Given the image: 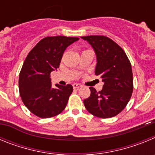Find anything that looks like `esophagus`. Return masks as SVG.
I'll return each instance as SVG.
<instances>
[{"instance_id":"34e87169","label":"esophagus","mask_w":155,"mask_h":155,"mask_svg":"<svg viewBox=\"0 0 155 155\" xmlns=\"http://www.w3.org/2000/svg\"><path fill=\"white\" fill-rule=\"evenodd\" d=\"M81 87H82L81 84H77V83H74V84H73V87H74V88H77V89H78V88H80Z\"/></svg>"}]
</instances>
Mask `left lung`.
Returning a JSON list of instances; mask_svg holds the SVG:
<instances>
[{
    "mask_svg": "<svg viewBox=\"0 0 155 155\" xmlns=\"http://www.w3.org/2000/svg\"><path fill=\"white\" fill-rule=\"evenodd\" d=\"M89 42L97 57L94 73L104 82L97 91L90 87L91 94L84 100L86 109L99 118H111L124 110L132 95L134 79L131 64L124 50L104 35L82 36Z\"/></svg>",
    "mask_w": 155,
    "mask_h": 155,
    "instance_id": "8db88e82",
    "label": "left lung"
}]
</instances>
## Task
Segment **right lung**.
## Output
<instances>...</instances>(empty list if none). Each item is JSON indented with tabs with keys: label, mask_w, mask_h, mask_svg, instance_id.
Masks as SVG:
<instances>
[{
	"label": "right lung",
	"mask_w": 155,
	"mask_h": 155,
	"mask_svg": "<svg viewBox=\"0 0 155 155\" xmlns=\"http://www.w3.org/2000/svg\"><path fill=\"white\" fill-rule=\"evenodd\" d=\"M77 37L47 36L28 53L19 74L18 87L24 105L40 118H50L61 113L73 91L71 84L52 87L50 73L60 67L68 46Z\"/></svg>",
	"instance_id": "add662e5"
}]
</instances>
